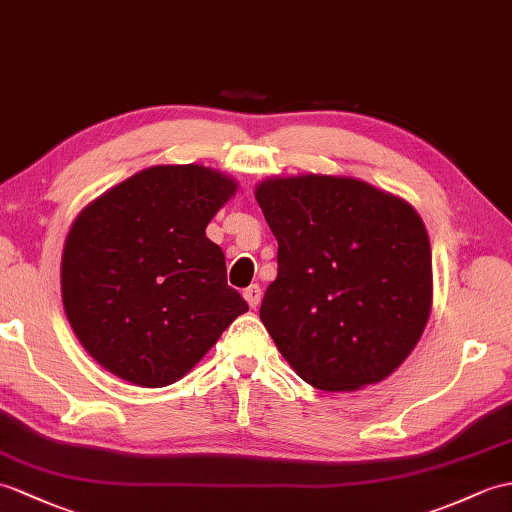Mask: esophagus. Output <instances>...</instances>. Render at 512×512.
Returning <instances> with one entry per match:
<instances>
[{
	"instance_id": "obj_1",
	"label": "esophagus",
	"mask_w": 512,
	"mask_h": 512,
	"mask_svg": "<svg viewBox=\"0 0 512 512\" xmlns=\"http://www.w3.org/2000/svg\"><path fill=\"white\" fill-rule=\"evenodd\" d=\"M244 299L248 301V305L253 307V310H257L259 303H261V288H259L257 283H253L251 288H246V290H244Z\"/></svg>"
}]
</instances>
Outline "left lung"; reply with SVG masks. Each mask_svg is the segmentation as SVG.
Returning <instances> with one entry per match:
<instances>
[{"label": "left lung", "mask_w": 512, "mask_h": 512, "mask_svg": "<svg viewBox=\"0 0 512 512\" xmlns=\"http://www.w3.org/2000/svg\"><path fill=\"white\" fill-rule=\"evenodd\" d=\"M255 198L279 242L259 318L296 375L353 392L395 373L432 312V248L417 209L334 174L264 178Z\"/></svg>", "instance_id": "8db88e82"}]
</instances>
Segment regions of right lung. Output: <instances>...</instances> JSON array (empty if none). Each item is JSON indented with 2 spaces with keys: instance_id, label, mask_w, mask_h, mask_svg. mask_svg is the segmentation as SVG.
Segmentation results:
<instances>
[{
  "instance_id": "add662e5",
  "label": "right lung",
  "mask_w": 512,
  "mask_h": 512,
  "mask_svg": "<svg viewBox=\"0 0 512 512\" xmlns=\"http://www.w3.org/2000/svg\"><path fill=\"white\" fill-rule=\"evenodd\" d=\"M237 181L200 163L152 165L82 209L61 259L65 316L91 358L161 388L205 358L248 303L205 229Z\"/></svg>"
}]
</instances>
